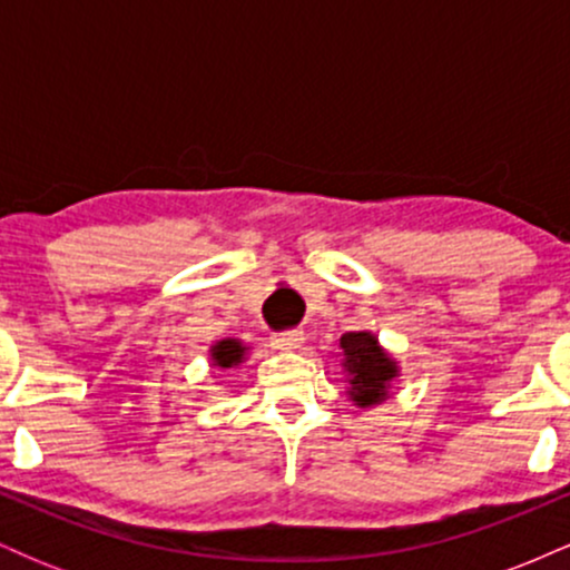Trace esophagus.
Masks as SVG:
<instances>
[{"instance_id":"obj_1","label":"esophagus","mask_w":570,"mask_h":570,"mask_svg":"<svg viewBox=\"0 0 570 570\" xmlns=\"http://www.w3.org/2000/svg\"><path fill=\"white\" fill-rule=\"evenodd\" d=\"M303 332L299 330H292V332H278V335H273V345L281 351H292V348H299L303 345Z\"/></svg>"}]
</instances>
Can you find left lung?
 Instances as JSON below:
<instances>
[{
	"label": "left lung",
	"mask_w": 570,
	"mask_h": 570,
	"mask_svg": "<svg viewBox=\"0 0 570 570\" xmlns=\"http://www.w3.org/2000/svg\"><path fill=\"white\" fill-rule=\"evenodd\" d=\"M343 367L348 372V396L358 407H372L389 399L391 383L396 381L399 367L377 343L372 332H345L340 337Z\"/></svg>",
	"instance_id": "obj_1"
}]
</instances>
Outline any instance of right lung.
<instances>
[{"mask_svg": "<svg viewBox=\"0 0 570 570\" xmlns=\"http://www.w3.org/2000/svg\"><path fill=\"white\" fill-rule=\"evenodd\" d=\"M246 345L240 343V340L235 337H225L219 340V343L212 345V362L214 367L219 370H230V367H238L240 362L246 358Z\"/></svg>", "mask_w": 570, "mask_h": 570, "instance_id": "1", "label": "right lung"}]
</instances>
